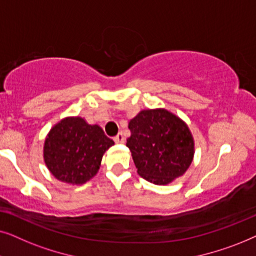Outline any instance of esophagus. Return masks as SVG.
<instances>
[{
	"instance_id": "obj_1",
	"label": "esophagus",
	"mask_w": 256,
	"mask_h": 256,
	"mask_svg": "<svg viewBox=\"0 0 256 256\" xmlns=\"http://www.w3.org/2000/svg\"><path fill=\"white\" fill-rule=\"evenodd\" d=\"M114 141L116 143H124V136L122 132H118V134L114 138Z\"/></svg>"
}]
</instances>
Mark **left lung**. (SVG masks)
<instances>
[{"mask_svg":"<svg viewBox=\"0 0 256 256\" xmlns=\"http://www.w3.org/2000/svg\"><path fill=\"white\" fill-rule=\"evenodd\" d=\"M138 172L150 183L169 184L184 174L194 160V142L184 121L166 110L140 112L128 124Z\"/></svg>","mask_w":256,"mask_h":256,"instance_id":"left-lung-1","label":"left lung"}]
</instances>
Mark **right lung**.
<instances>
[{
	"mask_svg": "<svg viewBox=\"0 0 256 256\" xmlns=\"http://www.w3.org/2000/svg\"><path fill=\"white\" fill-rule=\"evenodd\" d=\"M114 144L98 124L66 118L54 126L44 143V160L58 180L84 184L96 176L106 150Z\"/></svg>",
	"mask_w": 256,
	"mask_h": 256,
	"instance_id": "right-lung-1",
	"label": "right lung"
}]
</instances>
